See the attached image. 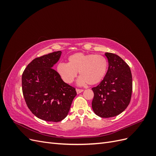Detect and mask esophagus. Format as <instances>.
<instances>
[{
    "mask_svg": "<svg viewBox=\"0 0 156 156\" xmlns=\"http://www.w3.org/2000/svg\"><path fill=\"white\" fill-rule=\"evenodd\" d=\"M76 92L77 94H79V93H81L82 92H83V89H79V88H77L76 89Z\"/></svg>",
    "mask_w": 156,
    "mask_h": 156,
    "instance_id": "34e87169",
    "label": "esophagus"
}]
</instances>
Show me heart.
Listing matches in <instances>:
<instances>
[{
	"instance_id": "heart-1",
	"label": "heart",
	"mask_w": 156,
	"mask_h": 156,
	"mask_svg": "<svg viewBox=\"0 0 156 156\" xmlns=\"http://www.w3.org/2000/svg\"><path fill=\"white\" fill-rule=\"evenodd\" d=\"M68 63H59L56 72L63 81L72 84L77 77V72L81 75L77 83L79 85L89 84L95 85L105 77L108 68V62L105 56L84 53H76L70 55Z\"/></svg>"
}]
</instances>
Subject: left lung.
<instances>
[{"label":"left lung","mask_w":156,"mask_h":156,"mask_svg":"<svg viewBox=\"0 0 156 156\" xmlns=\"http://www.w3.org/2000/svg\"><path fill=\"white\" fill-rule=\"evenodd\" d=\"M108 68L101 82L92 90V107L95 114L101 118L119 115L129 104L132 94V75L130 68L119 56L105 53Z\"/></svg>","instance_id":"8db88e82"}]
</instances>
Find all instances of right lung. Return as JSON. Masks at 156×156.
<instances>
[{
    "label": "right lung",
    "instance_id": "obj_1",
    "mask_svg": "<svg viewBox=\"0 0 156 156\" xmlns=\"http://www.w3.org/2000/svg\"><path fill=\"white\" fill-rule=\"evenodd\" d=\"M60 51L34 58L22 75V90L30 111L40 119L60 122L68 115L75 88L66 83L53 67Z\"/></svg>",
    "mask_w": 156,
    "mask_h": 156
}]
</instances>
